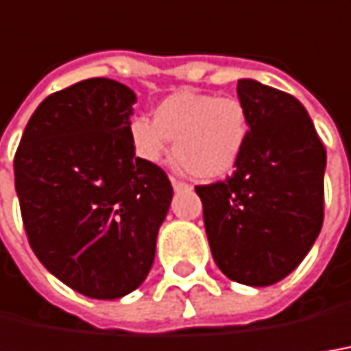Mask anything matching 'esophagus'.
Segmentation results:
<instances>
[{
  "label": "esophagus",
  "instance_id": "obj_1",
  "mask_svg": "<svg viewBox=\"0 0 351 351\" xmlns=\"http://www.w3.org/2000/svg\"><path fill=\"white\" fill-rule=\"evenodd\" d=\"M171 184H173V188H175L176 192H180V190H190V184H186V182L178 180L175 176H171Z\"/></svg>",
  "mask_w": 351,
  "mask_h": 351
}]
</instances>
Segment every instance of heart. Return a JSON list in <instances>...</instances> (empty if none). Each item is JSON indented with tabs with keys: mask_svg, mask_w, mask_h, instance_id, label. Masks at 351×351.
<instances>
[{
	"mask_svg": "<svg viewBox=\"0 0 351 351\" xmlns=\"http://www.w3.org/2000/svg\"><path fill=\"white\" fill-rule=\"evenodd\" d=\"M134 154L157 163L173 142L176 165L202 180L234 171L252 134V115L236 95L182 90L154 111V121L138 117L128 128Z\"/></svg>",
	"mask_w": 351,
	"mask_h": 351,
	"instance_id": "heart-1",
	"label": "heart"
}]
</instances>
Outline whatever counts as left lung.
I'll use <instances>...</instances> for the list:
<instances>
[{"label": "left lung", "instance_id": "8db88e82", "mask_svg": "<svg viewBox=\"0 0 351 351\" xmlns=\"http://www.w3.org/2000/svg\"><path fill=\"white\" fill-rule=\"evenodd\" d=\"M252 134L226 180L195 186L217 267L247 286L275 285L302 263L323 226L326 152L294 95L238 80Z\"/></svg>", "mask_w": 351, "mask_h": 351}]
</instances>
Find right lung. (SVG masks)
Wrapping results in <instances>:
<instances>
[{
    "instance_id": "1",
    "label": "right lung",
    "mask_w": 351,
    "mask_h": 351,
    "mask_svg": "<svg viewBox=\"0 0 351 351\" xmlns=\"http://www.w3.org/2000/svg\"><path fill=\"white\" fill-rule=\"evenodd\" d=\"M134 101L111 78L76 82L38 106L15 154L28 244L51 275L95 300L144 282L173 197L165 171L134 156Z\"/></svg>"
}]
</instances>
